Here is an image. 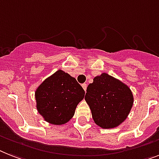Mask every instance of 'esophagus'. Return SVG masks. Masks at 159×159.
I'll list each match as a JSON object with an SVG mask.
<instances>
[{
  "mask_svg": "<svg viewBox=\"0 0 159 159\" xmlns=\"http://www.w3.org/2000/svg\"><path fill=\"white\" fill-rule=\"evenodd\" d=\"M82 87H83V89H84V90L86 92V89H87V84H83Z\"/></svg>",
  "mask_w": 159,
  "mask_h": 159,
  "instance_id": "34e87169",
  "label": "esophagus"
}]
</instances>
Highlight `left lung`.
<instances>
[{
    "mask_svg": "<svg viewBox=\"0 0 159 159\" xmlns=\"http://www.w3.org/2000/svg\"><path fill=\"white\" fill-rule=\"evenodd\" d=\"M84 100L95 124L109 129L119 126L128 118L134 98L126 84L107 73H102L89 84Z\"/></svg>",
    "mask_w": 159,
    "mask_h": 159,
    "instance_id": "left-lung-1",
    "label": "left lung"
}]
</instances>
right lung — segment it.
<instances>
[{
	"instance_id": "obj_1",
	"label": "right lung",
	"mask_w": 159,
	"mask_h": 159,
	"mask_svg": "<svg viewBox=\"0 0 159 159\" xmlns=\"http://www.w3.org/2000/svg\"><path fill=\"white\" fill-rule=\"evenodd\" d=\"M85 92L74 77L58 70L46 78L35 89L38 113L48 124L62 125L74 116L77 105Z\"/></svg>"
}]
</instances>
